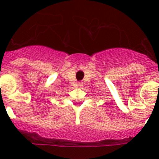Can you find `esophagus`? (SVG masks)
<instances>
[{"label":"esophagus","mask_w":159,"mask_h":159,"mask_svg":"<svg viewBox=\"0 0 159 159\" xmlns=\"http://www.w3.org/2000/svg\"><path fill=\"white\" fill-rule=\"evenodd\" d=\"M83 86V83L82 82H78V87L81 88Z\"/></svg>","instance_id":"34e87169"}]
</instances>
